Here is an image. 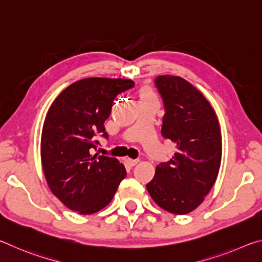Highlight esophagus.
I'll return each instance as SVG.
<instances>
[{
	"label": "esophagus",
	"instance_id": "1",
	"mask_svg": "<svg viewBox=\"0 0 262 262\" xmlns=\"http://www.w3.org/2000/svg\"><path fill=\"white\" fill-rule=\"evenodd\" d=\"M139 162H140L139 159H132V158H127V159H126V163H127L129 166H135L136 164L139 163Z\"/></svg>",
	"mask_w": 262,
	"mask_h": 262
}]
</instances>
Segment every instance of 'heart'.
<instances>
[{"label": "heart", "instance_id": "b5f03b06", "mask_svg": "<svg viewBox=\"0 0 262 262\" xmlns=\"http://www.w3.org/2000/svg\"><path fill=\"white\" fill-rule=\"evenodd\" d=\"M142 97H154V94L151 90H149V89H145V90H143V92H142Z\"/></svg>", "mask_w": 262, "mask_h": 262}]
</instances>
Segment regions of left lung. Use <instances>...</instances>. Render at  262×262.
I'll return each mask as SVG.
<instances>
[{"label":"left lung","mask_w":262,"mask_h":262,"mask_svg":"<svg viewBox=\"0 0 262 262\" xmlns=\"http://www.w3.org/2000/svg\"><path fill=\"white\" fill-rule=\"evenodd\" d=\"M155 83L165 106L162 134L174 142L177 151L156 166L147 189L162 209L185 215L201 205L219 176V119L206 97L186 79L163 75Z\"/></svg>","instance_id":"obj_1"}]
</instances>
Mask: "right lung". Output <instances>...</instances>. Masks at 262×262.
I'll return each instance as SVG.
<instances>
[{"mask_svg":"<svg viewBox=\"0 0 262 262\" xmlns=\"http://www.w3.org/2000/svg\"><path fill=\"white\" fill-rule=\"evenodd\" d=\"M135 85L125 78L90 77L70 84L53 101L43 121L40 155L51 192L81 215L99 211L112 200L126 168L117 158L92 155L107 137L104 122L118 94Z\"/></svg>","mask_w":262,"mask_h":262,"instance_id":"1","label":"right lung"}]
</instances>
